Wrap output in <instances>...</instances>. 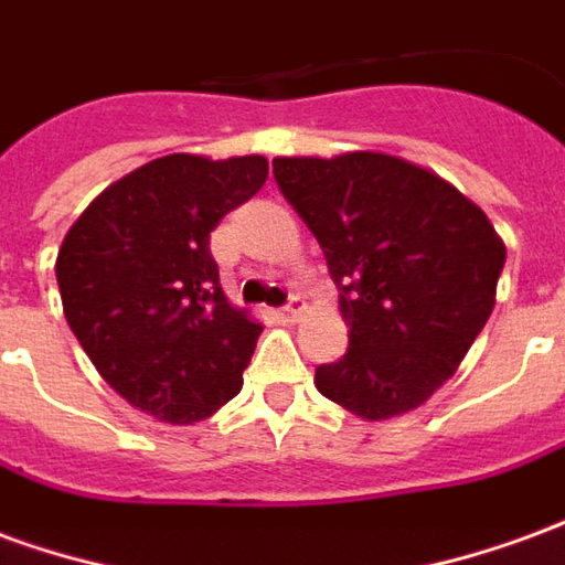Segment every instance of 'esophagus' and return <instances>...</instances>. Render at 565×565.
I'll return each mask as SVG.
<instances>
[{
    "mask_svg": "<svg viewBox=\"0 0 565 565\" xmlns=\"http://www.w3.org/2000/svg\"><path fill=\"white\" fill-rule=\"evenodd\" d=\"M299 315H302V302H299V299H294L290 306H284L275 311V318L281 320V323H296V320H299Z\"/></svg>",
    "mask_w": 565,
    "mask_h": 565,
    "instance_id": "esophagus-1",
    "label": "esophagus"
}]
</instances>
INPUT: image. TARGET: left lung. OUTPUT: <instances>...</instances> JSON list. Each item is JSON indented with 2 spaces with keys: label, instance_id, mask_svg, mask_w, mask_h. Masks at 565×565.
Listing matches in <instances>:
<instances>
[{
  "label": "left lung",
  "instance_id": "left-lung-1",
  "mask_svg": "<svg viewBox=\"0 0 565 565\" xmlns=\"http://www.w3.org/2000/svg\"><path fill=\"white\" fill-rule=\"evenodd\" d=\"M339 287L342 360L318 391L366 420L424 405L457 372L497 302L505 245L454 184L391 153L271 160Z\"/></svg>",
  "mask_w": 565,
  "mask_h": 565
}]
</instances>
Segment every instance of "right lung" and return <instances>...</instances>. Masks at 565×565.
Here are the masks:
<instances>
[{
  "label": "right lung",
  "mask_w": 565,
  "mask_h": 565,
  "mask_svg": "<svg viewBox=\"0 0 565 565\" xmlns=\"http://www.w3.org/2000/svg\"><path fill=\"white\" fill-rule=\"evenodd\" d=\"M259 153H169L103 190L56 254L75 339L129 405L196 424L242 391L263 327L223 296L211 230L266 184Z\"/></svg>",
  "instance_id": "1"
}]
</instances>
